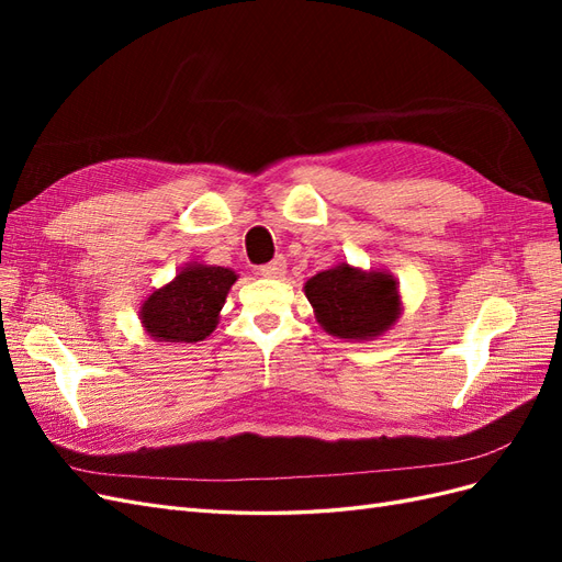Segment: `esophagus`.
I'll return each instance as SVG.
<instances>
[{
    "label": "esophagus",
    "instance_id": "esophagus-1",
    "mask_svg": "<svg viewBox=\"0 0 562 562\" xmlns=\"http://www.w3.org/2000/svg\"><path fill=\"white\" fill-rule=\"evenodd\" d=\"M260 274L267 277V279H281V277L285 274V260H283V255H277L274 260L262 265V267H260Z\"/></svg>",
    "mask_w": 562,
    "mask_h": 562
}]
</instances>
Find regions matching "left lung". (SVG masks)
<instances>
[{"label": "left lung", "mask_w": 562, "mask_h": 562, "mask_svg": "<svg viewBox=\"0 0 562 562\" xmlns=\"http://www.w3.org/2000/svg\"><path fill=\"white\" fill-rule=\"evenodd\" d=\"M316 318L335 337L368 339L382 335L401 314L396 281L384 271L349 265L321 271L304 285Z\"/></svg>", "instance_id": "8db88e82"}]
</instances>
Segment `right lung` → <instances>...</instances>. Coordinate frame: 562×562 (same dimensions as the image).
<instances>
[{
  "mask_svg": "<svg viewBox=\"0 0 562 562\" xmlns=\"http://www.w3.org/2000/svg\"><path fill=\"white\" fill-rule=\"evenodd\" d=\"M234 281L236 274L225 267L182 269L171 283L145 300L140 312L145 330L161 342H201L215 330Z\"/></svg>",
  "mask_w": 562,
  "mask_h": 562,
  "instance_id": "obj_1",
  "label": "right lung"
}]
</instances>
